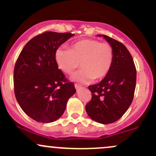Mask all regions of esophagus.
<instances>
[{
    "mask_svg": "<svg viewBox=\"0 0 156 156\" xmlns=\"http://www.w3.org/2000/svg\"><path fill=\"white\" fill-rule=\"evenodd\" d=\"M74 86H75V88H76V89H80V88H82V86L79 84H75Z\"/></svg>",
    "mask_w": 156,
    "mask_h": 156,
    "instance_id": "34e87169",
    "label": "esophagus"
}]
</instances>
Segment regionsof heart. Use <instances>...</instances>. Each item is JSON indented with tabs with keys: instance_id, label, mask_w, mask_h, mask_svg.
Wrapping results in <instances>:
<instances>
[{
	"instance_id": "1",
	"label": "heart",
	"mask_w": 156,
	"mask_h": 156,
	"mask_svg": "<svg viewBox=\"0 0 156 156\" xmlns=\"http://www.w3.org/2000/svg\"><path fill=\"white\" fill-rule=\"evenodd\" d=\"M57 66L64 73L70 74L80 66L81 70L72 76V80L87 83L104 79L113 65V50L107 43L85 39L73 43L70 49L61 46L55 53Z\"/></svg>"
}]
</instances>
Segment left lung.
Masks as SVG:
<instances>
[{"label": "left lung", "instance_id": "8db88e82", "mask_svg": "<svg viewBox=\"0 0 156 156\" xmlns=\"http://www.w3.org/2000/svg\"><path fill=\"white\" fill-rule=\"evenodd\" d=\"M98 36L104 37L113 48V65L100 83L89 86L92 97L86 110L94 121L110 124L119 119L131 105L137 71L132 56L124 44L107 35Z\"/></svg>", "mask_w": 156, "mask_h": 156}]
</instances>
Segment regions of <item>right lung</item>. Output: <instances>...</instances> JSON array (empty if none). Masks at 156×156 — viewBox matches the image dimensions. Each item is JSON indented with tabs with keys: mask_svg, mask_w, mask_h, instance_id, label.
Listing matches in <instances>:
<instances>
[{
	"mask_svg": "<svg viewBox=\"0 0 156 156\" xmlns=\"http://www.w3.org/2000/svg\"><path fill=\"white\" fill-rule=\"evenodd\" d=\"M73 34L45 31L30 40L19 54L13 73L14 92L24 112L39 122L62 116L67 100L76 92L58 69L55 53Z\"/></svg>",
	"mask_w": 156,
	"mask_h": 156,
	"instance_id": "add662e5",
	"label": "right lung"
}]
</instances>
